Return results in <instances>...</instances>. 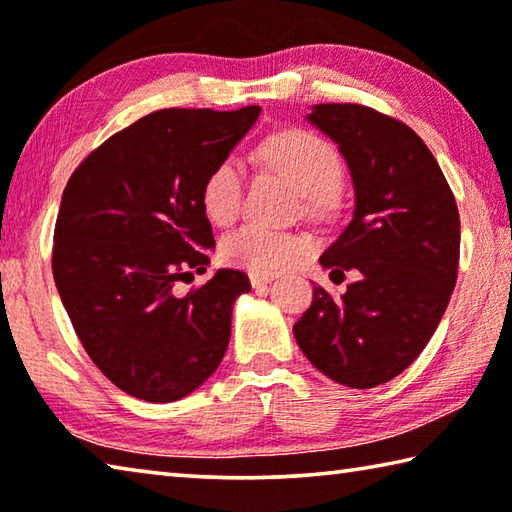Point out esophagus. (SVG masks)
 <instances>
[{
  "mask_svg": "<svg viewBox=\"0 0 512 512\" xmlns=\"http://www.w3.org/2000/svg\"><path fill=\"white\" fill-rule=\"evenodd\" d=\"M249 281L254 288H261L265 283H272L274 281V274H258V272H249Z\"/></svg>",
  "mask_w": 512,
  "mask_h": 512,
  "instance_id": "34e87169",
  "label": "esophagus"
}]
</instances>
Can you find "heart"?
Returning a JSON list of instances; mask_svg holds the SVG:
<instances>
[{
  "mask_svg": "<svg viewBox=\"0 0 512 512\" xmlns=\"http://www.w3.org/2000/svg\"><path fill=\"white\" fill-rule=\"evenodd\" d=\"M263 157L292 182L310 204H321L335 191L342 177L333 143L324 137L290 128L267 137L261 146ZM245 195V170L236 157H224L215 164L202 184V209L213 222L229 224L236 218ZM312 251V240L303 233L267 227L261 222L242 224L222 240V256L249 272L276 274L301 263Z\"/></svg>",
  "mask_w": 512,
  "mask_h": 512,
  "instance_id": "obj_1",
  "label": "heart"
}]
</instances>
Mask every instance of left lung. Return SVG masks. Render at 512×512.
Instances as JSON below:
<instances>
[{
	"label": "left lung",
	"mask_w": 512,
	"mask_h": 512,
	"mask_svg": "<svg viewBox=\"0 0 512 512\" xmlns=\"http://www.w3.org/2000/svg\"><path fill=\"white\" fill-rule=\"evenodd\" d=\"M308 121L339 143L355 186L353 220L319 258L360 279L333 297L315 285L294 324L330 380L373 389L423 353L459 272L461 220L450 184L407 123L357 103H321Z\"/></svg>",
	"instance_id": "8db88e82"
}]
</instances>
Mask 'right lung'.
I'll return each mask as SVG.
<instances>
[{
  "mask_svg": "<svg viewBox=\"0 0 512 512\" xmlns=\"http://www.w3.org/2000/svg\"><path fill=\"white\" fill-rule=\"evenodd\" d=\"M258 114V105L152 112L89 152L65 186L53 281L87 355L134 398L188 396L227 351L247 274L218 270L188 294L175 285L211 263L204 177Z\"/></svg>",
  "mask_w": 512,
  "mask_h": 512,
  "instance_id": "obj_1",
  "label": "right lung"
}]
</instances>
